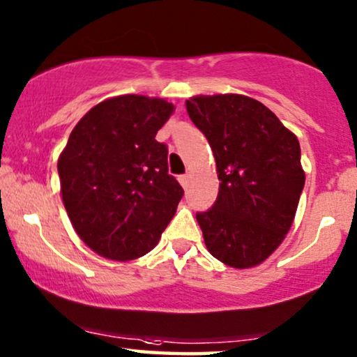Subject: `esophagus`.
<instances>
[{"instance_id": "obj_1", "label": "esophagus", "mask_w": 357, "mask_h": 357, "mask_svg": "<svg viewBox=\"0 0 357 357\" xmlns=\"http://www.w3.org/2000/svg\"><path fill=\"white\" fill-rule=\"evenodd\" d=\"M188 174H183V175H180L178 177V182H180V185H182L183 188H187V185H188Z\"/></svg>"}]
</instances>
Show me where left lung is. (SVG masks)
Segmentation results:
<instances>
[{"instance_id":"1","label":"left lung","mask_w":357,"mask_h":357,"mask_svg":"<svg viewBox=\"0 0 357 357\" xmlns=\"http://www.w3.org/2000/svg\"><path fill=\"white\" fill-rule=\"evenodd\" d=\"M188 116L216 160L215 205L197 213L208 251L236 269L266 261L294 223L305 172L294 132L244 95L193 96Z\"/></svg>"}]
</instances>
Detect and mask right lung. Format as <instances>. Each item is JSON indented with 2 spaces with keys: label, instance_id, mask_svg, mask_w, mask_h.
Listing matches in <instances>:
<instances>
[{
  "label": "right lung",
  "instance_id": "right-lung-1",
  "mask_svg": "<svg viewBox=\"0 0 357 357\" xmlns=\"http://www.w3.org/2000/svg\"><path fill=\"white\" fill-rule=\"evenodd\" d=\"M174 111L162 98L123 95L83 116L59 157L73 228L96 254L132 261L159 243L183 197L155 134Z\"/></svg>",
  "mask_w": 357,
  "mask_h": 357
}]
</instances>
